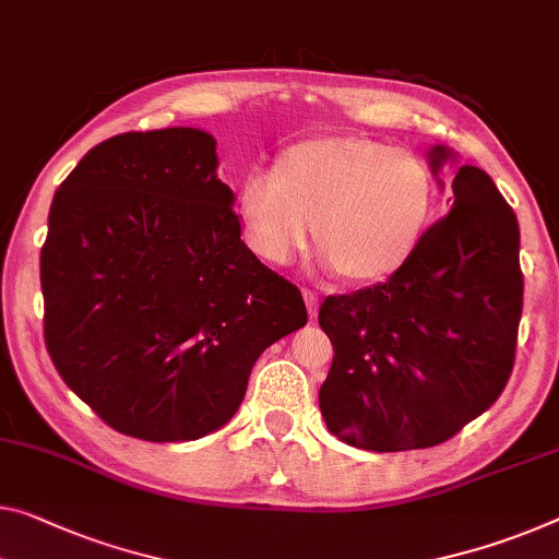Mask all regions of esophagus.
Returning a JSON list of instances; mask_svg holds the SVG:
<instances>
[{"instance_id": "esophagus-1", "label": "esophagus", "mask_w": 559, "mask_h": 559, "mask_svg": "<svg viewBox=\"0 0 559 559\" xmlns=\"http://www.w3.org/2000/svg\"><path fill=\"white\" fill-rule=\"evenodd\" d=\"M302 297H305V305H307V314H309V320H314V317H317V309H320V297H317L314 292H309V289H302Z\"/></svg>"}]
</instances>
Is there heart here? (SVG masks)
Wrapping results in <instances>:
<instances>
[{"instance_id":"b5f03b06","label":"heart","mask_w":559,"mask_h":559,"mask_svg":"<svg viewBox=\"0 0 559 559\" xmlns=\"http://www.w3.org/2000/svg\"><path fill=\"white\" fill-rule=\"evenodd\" d=\"M437 204L427 162L367 136H320L292 144L272 171H250L237 212L257 260L287 267L312 237L320 262L352 282L405 267L423 245Z\"/></svg>"}]
</instances>
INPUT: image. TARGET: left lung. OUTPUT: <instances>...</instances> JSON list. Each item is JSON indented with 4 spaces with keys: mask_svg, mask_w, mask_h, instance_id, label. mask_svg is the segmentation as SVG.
Instances as JSON below:
<instances>
[{
    "mask_svg": "<svg viewBox=\"0 0 559 559\" xmlns=\"http://www.w3.org/2000/svg\"><path fill=\"white\" fill-rule=\"evenodd\" d=\"M427 162L437 177L457 154L437 144ZM450 202L448 217L388 282L320 307L334 349L320 409L352 448L405 452L448 442L510 380L522 317L518 217L472 165L454 171Z\"/></svg>",
    "mask_w": 559,
    "mask_h": 559,
    "instance_id": "left-lung-1",
    "label": "left lung"
}]
</instances>
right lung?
I'll use <instances>...</instances> for the list:
<instances>
[{
  "label": "right lung",
  "instance_id": "add662e5",
  "mask_svg": "<svg viewBox=\"0 0 559 559\" xmlns=\"http://www.w3.org/2000/svg\"><path fill=\"white\" fill-rule=\"evenodd\" d=\"M217 165L210 132H127L84 154L51 200L39 260L49 357L136 440L225 427L257 357L307 324L299 289L239 237Z\"/></svg>",
  "mask_w": 559,
  "mask_h": 559
}]
</instances>
